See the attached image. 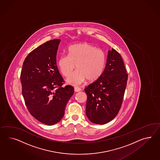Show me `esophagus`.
<instances>
[{
	"label": "esophagus",
	"instance_id": "obj_1",
	"mask_svg": "<svg viewBox=\"0 0 160 160\" xmlns=\"http://www.w3.org/2000/svg\"><path fill=\"white\" fill-rule=\"evenodd\" d=\"M74 89V91H75V92H79V91H81V88H80L78 87H75Z\"/></svg>",
	"mask_w": 160,
	"mask_h": 160
}]
</instances>
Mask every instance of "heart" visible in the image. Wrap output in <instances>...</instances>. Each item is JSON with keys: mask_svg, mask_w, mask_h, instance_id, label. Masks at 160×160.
<instances>
[{"mask_svg": "<svg viewBox=\"0 0 160 160\" xmlns=\"http://www.w3.org/2000/svg\"><path fill=\"white\" fill-rule=\"evenodd\" d=\"M106 57L103 51L90 43L75 44L69 48V55L63 54L58 62L63 76L70 75L76 66L77 70L67 78L72 86H78L85 82L95 81L101 77L106 65Z\"/></svg>", "mask_w": 160, "mask_h": 160, "instance_id": "obj_1", "label": "heart"}]
</instances>
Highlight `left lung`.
<instances>
[{
	"instance_id": "8db88e82",
	"label": "left lung",
	"mask_w": 160,
	"mask_h": 160,
	"mask_svg": "<svg viewBox=\"0 0 160 160\" xmlns=\"http://www.w3.org/2000/svg\"><path fill=\"white\" fill-rule=\"evenodd\" d=\"M128 74L121 55L114 48L108 51L101 77L84 89L87 95L86 116L91 122L105 124L112 121L120 109Z\"/></svg>"
}]
</instances>
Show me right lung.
Returning a JSON list of instances; mask_svg holds the SVG:
<instances>
[{
  "mask_svg": "<svg viewBox=\"0 0 160 160\" xmlns=\"http://www.w3.org/2000/svg\"><path fill=\"white\" fill-rule=\"evenodd\" d=\"M60 39L39 46L28 55L21 73L22 94L32 116L47 125L62 118L66 104L74 93L71 86L63 87L56 56Z\"/></svg>",
  "mask_w": 160,
  "mask_h": 160,
  "instance_id": "obj_1",
  "label": "right lung"
}]
</instances>
